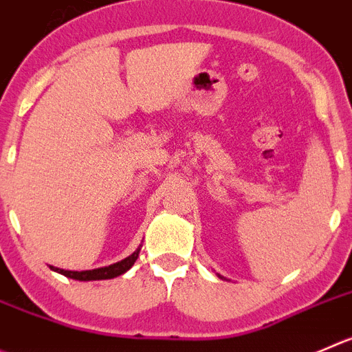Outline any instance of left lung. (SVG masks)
Masks as SVG:
<instances>
[{
	"instance_id": "obj_1",
	"label": "left lung",
	"mask_w": 352,
	"mask_h": 352,
	"mask_svg": "<svg viewBox=\"0 0 352 352\" xmlns=\"http://www.w3.org/2000/svg\"><path fill=\"white\" fill-rule=\"evenodd\" d=\"M217 276H219V278H223V276H221V274H217Z\"/></svg>"
}]
</instances>
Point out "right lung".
I'll return each instance as SVG.
<instances>
[{
	"label": "right lung",
	"mask_w": 352,
	"mask_h": 352,
	"mask_svg": "<svg viewBox=\"0 0 352 352\" xmlns=\"http://www.w3.org/2000/svg\"><path fill=\"white\" fill-rule=\"evenodd\" d=\"M140 250H142V245L128 256L126 259L119 261V263H113L110 266L105 267H96V270H88V271H69V270H60V267L55 266H50L53 271L56 273L63 274L67 278H72V280H79V282H91V280H110V278H116V276H120L124 274L128 270H131L133 264L136 263L140 256Z\"/></svg>",
	"instance_id": "obj_1"
}]
</instances>
